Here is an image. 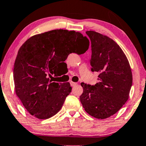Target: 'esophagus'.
Listing matches in <instances>:
<instances>
[{
	"instance_id": "1",
	"label": "esophagus",
	"mask_w": 146,
	"mask_h": 146,
	"mask_svg": "<svg viewBox=\"0 0 146 146\" xmlns=\"http://www.w3.org/2000/svg\"><path fill=\"white\" fill-rule=\"evenodd\" d=\"M70 84H71V86H72V87H74V86L77 85V83H75V82H73V81H71L70 82Z\"/></svg>"
}]
</instances>
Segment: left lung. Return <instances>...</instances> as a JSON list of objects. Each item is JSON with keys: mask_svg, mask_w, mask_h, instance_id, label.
<instances>
[{"mask_svg": "<svg viewBox=\"0 0 146 146\" xmlns=\"http://www.w3.org/2000/svg\"><path fill=\"white\" fill-rule=\"evenodd\" d=\"M86 34L91 42V70L100 73V82L92 86L82 83L83 93L80 100L91 116L107 118L128 100L132 85V70L125 53L113 40L91 30Z\"/></svg>", "mask_w": 146, "mask_h": 146, "instance_id": "8db88e82", "label": "left lung"}]
</instances>
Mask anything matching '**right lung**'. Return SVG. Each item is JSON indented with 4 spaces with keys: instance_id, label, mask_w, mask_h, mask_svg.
I'll use <instances>...</instances> for the list:
<instances>
[{
    "instance_id": "1",
    "label": "right lung",
    "mask_w": 146,
    "mask_h": 146,
    "mask_svg": "<svg viewBox=\"0 0 146 146\" xmlns=\"http://www.w3.org/2000/svg\"><path fill=\"white\" fill-rule=\"evenodd\" d=\"M89 46L81 33L63 29L34 35L22 44L14 65V87L30 114L48 119L60 110L72 88L69 82L55 83L50 77L70 53L83 54Z\"/></svg>"
}]
</instances>
